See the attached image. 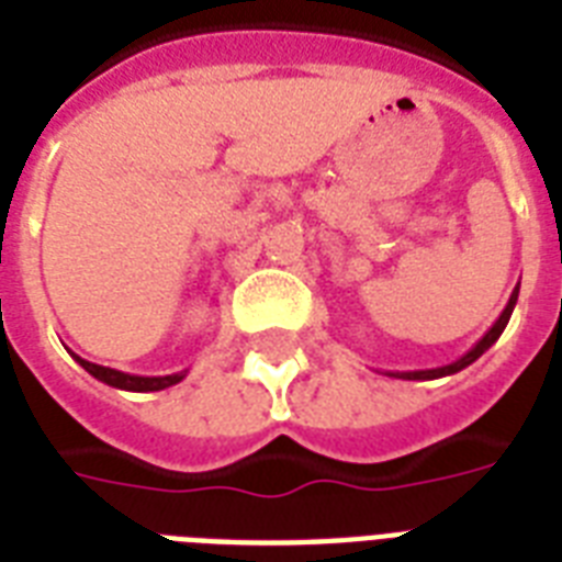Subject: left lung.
Returning <instances> with one entry per match:
<instances>
[{"label": "left lung", "mask_w": 562, "mask_h": 562, "mask_svg": "<svg viewBox=\"0 0 562 562\" xmlns=\"http://www.w3.org/2000/svg\"><path fill=\"white\" fill-rule=\"evenodd\" d=\"M516 300H519V285L514 289V294H510V300H507L505 312L498 315L496 324L490 326L487 333H484V338H481V341L475 344L472 350L463 352L461 359L452 361V364H443V368H431V370H405V373H400V370H396V373H387V375H393V379H408V382H428V379H443V375H452V373H458V370L470 368L472 361L481 359V356H484V352H487L490 347L498 341V335L505 333L507 321H510V315H514Z\"/></svg>", "instance_id": "1"}]
</instances>
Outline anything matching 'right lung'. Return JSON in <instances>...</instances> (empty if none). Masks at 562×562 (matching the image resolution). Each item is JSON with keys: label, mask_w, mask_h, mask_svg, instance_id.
<instances>
[{"label": "right lung", "mask_w": 562, "mask_h": 562, "mask_svg": "<svg viewBox=\"0 0 562 562\" xmlns=\"http://www.w3.org/2000/svg\"><path fill=\"white\" fill-rule=\"evenodd\" d=\"M75 361H78L87 373L95 375L99 382L110 384V387H119V391H134V393L166 391V387H171V384L183 382V375H187V370H183V373H171V375H131V373H122V370L92 364V361L81 359V356H75Z\"/></svg>", "instance_id": "obj_1"}]
</instances>
